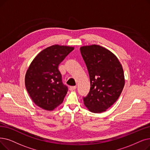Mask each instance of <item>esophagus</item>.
Returning <instances> with one entry per match:
<instances>
[{
    "instance_id": "obj_1",
    "label": "esophagus",
    "mask_w": 150,
    "mask_h": 150,
    "mask_svg": "<svg viewBox=\"0 0 150 150\" xmlns=\"http://www.w3.org/2000/svg\"><path fill=\"white\" fill-rule=\"evenodd\" d=\"M76 86H70L69 89H70V91H74V90L76 89Z\"/></svg>"
}]
</instances>
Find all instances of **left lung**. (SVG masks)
<instances>
[{"label":"left lung","mask_w":150,"mask_h":150,"mask_svg":"<svg viewBox=\"0 0 150 150\" xmlns=\"http://www.w3.org/2000/svg\"><path fill=\"white\" fill-rule=\"evenodd\" d=\"M89 75L91 87L83 97L84 105L93 113L106 111L118 100L125 86L124 71L111 51L97 45L80 48Z\"/></svg>","instance_id":"1"}]
</instances>
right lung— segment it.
Masks as SVG:
<instances>
[{"instance_id": "1", "label": "right lung", "mask_w": 150, "mask_h": 150, "mask_svg": "<svg viewBox=\"0 0 150 150\" xmlns=\"http://www.w3.org/2000/svg\"><path fill=\"white\" fill-rule=\"evenodd\" d=\"M74 47L52 45L34 58L27 70L25 85L32 100L47 110H53L63 102L68 87L63 84L58 69Z\"/></svg>"}]
</instances>
